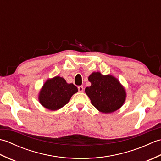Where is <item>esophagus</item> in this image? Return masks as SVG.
I'll return each mask as SVG.
<instances>
[{
	"mask_svg": "<svg viewBox=\"0 0 161 161\" xmlns=\"http://www.w3.org/2000/svg\"><path fill=\"white\" fill-rule=\"evenodd\" d=\"M78 91H79V92H83L84 91V87L82 86H78Z\"/></svg>",
	"mask_w": 161,
	"mask_h": 161,
	"instance_id": "34e87169",
	"label": "esophagus"
}]
</instances>
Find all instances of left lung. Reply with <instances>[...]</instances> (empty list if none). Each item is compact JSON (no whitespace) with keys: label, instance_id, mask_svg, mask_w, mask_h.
I'll use <instances>...</instances> for the list:
<instances>
[{"label":"left lung","instance_id":"8db88e82","mask_svg":"<svg viewBox=\"0 0 161 161\" xmlns=\"http://www.w3.org/2000/svg\"><path fill=\"white\" fill-rule=\"evenodd\" d=\"M88 81L91 86L85 88V93L99 111L110 114L125 103L126 95L125 88L114 76L94 72L88 77Z\"/></svg>","mask_w":161,"mask_h":161}]
</instances>
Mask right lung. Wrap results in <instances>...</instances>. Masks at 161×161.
Returning a JSON list of instances; mask_svg holds the SVG:
<instances>
[{
	"mask_svg": "<svg viewBox=\"0 0 161 161\" xmlns=\"http://www.w3.org/2000/svg\"><path fill=\"white\" fill-rule=\"evenodd\" d=\"M78 91L73 84H68L63 77L56 76L48 79L41 89L39 101L43 107L51 111L62 108Z\"/></svg>",
	"mask_w": 161,
	"mask_h": 161,
	"instance_id": "1",
	"label": "right lung"
}]
</instances>
